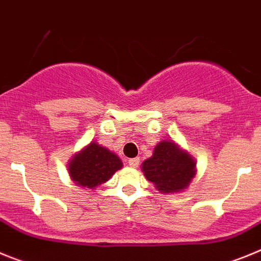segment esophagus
<instances>
[{
  "label": "esophagus",
  "mask_w": 261,
  "mask_h": 261,
  "mask_svg": "<svg viewBox=\"0 0 261 261\" xmlns=\"http://www.w3.org/2000/svg\"><path fill=\"white\" fill-rule=\"evenodd\" d=\"M138 163H140V158H132L128 161V165L130 166V167H137Z\"/></svg>",
  "instance_id": "esophagus-1"
}]
</instances>
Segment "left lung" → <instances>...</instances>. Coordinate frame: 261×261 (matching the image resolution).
Here are the masks:
<instances>
[{"mask_svg": "<svg viewBox=\"0 0 261 261\" xmlns=\"http://www.w3.org/2000/svg\"><path fill=\"white\" fill-rule=\"evenodd\" d=\"M142 171L161 192H177L190 186L195 162L174 142L162 141L155 146L153 156L142 163Z\"/></svg>", "mask_w": 261, "mask_h": 261, "instance_id": "left-lung-1", "label": "left lung"}]
</instances>
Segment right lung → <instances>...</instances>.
Here are the masks:
<instances>
[{
  "instance_id": "add662e5",
  "label": "right lung",
  "mask_w": 261,
  "mask_h": 261,
  "mask_svg": "<svg viewBox=\"0 0 261 261\" xmlns=\"http://www.w3.org/2000/svg\"><path fill=\"white\" fill-rule=\"evenodd\" d=\"M123 166L116 154L91 142L71 159L69 174L78 186L95 188L107 181Z\"/></svg>"
}]
</instances>
